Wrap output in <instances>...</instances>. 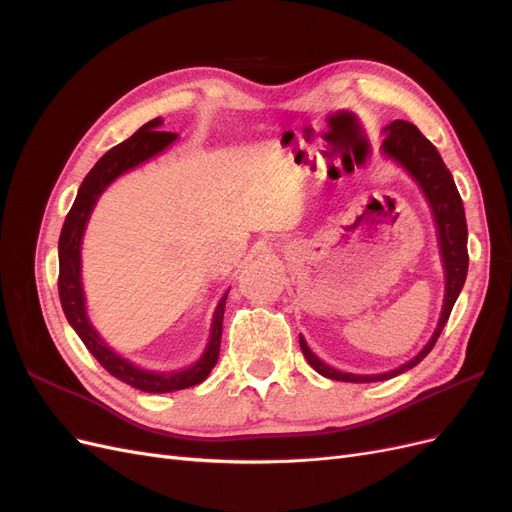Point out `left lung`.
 Wrapping results in <instances>:
<instances>
[{
	"label": "left lung",
	"mask_w": 512,
	"mask_h": 512,
	"mask_svg": "<svg viewBox=\"0 0 512 512\" xmlns=\"http://www.w3.org/2000/svg\"><path fill=\"white\" fill-rule=\"evenodd\" d=\"M382 151L384 156L393 158L397 164L404 166L408 170V175L418 183V188L423 190L427 203L431 207L433 220H436L438 228V241H440V252H442V262H444V277H446V286H444V305H442V314L438 320V327L433 331L431 339L425 344V348L418 352L412 361L404 363L397 369L384 371V374H369V376H359V374H346V371H337L329 367L327 363H322L318 356L309 350L307 342L303 335H299V344L303 350V356L307 363L312 365L320 376L339 380V382H380V380H389L395 378L404 371L412 369L414 365L421 363L425 356L431 352V348L436 346L438 337L444 329V324L453 312V305L459 297V292L466 284V275H468V224H466V213H463V203L461 196L457 192V185L453 181L451 170L446 168L442 162L438 149L433 147L427 138L421 134L416 126H412L410 121H393L391 126L384 128V141H382Z\"/></svg>",
	"instance_id": "left-lung-1"
}]
</instances>
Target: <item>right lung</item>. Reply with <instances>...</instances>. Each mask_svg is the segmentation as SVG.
<instances>
[{
  "instance_id": "1",
  "label": "right lung",
  "mask_w": 512,
  "mask_h": 512,
  "mask_svg": "<svg viewBox=\"0 0 512 512\" xmlns=\"http://www.w3.org/2000/svg\"><path fill=\"white\" fill-rule=\"evenodd\" d=\"M160 126H162L160 117L151 119L141 130L134 132L128 141H123L111 151L104 153V156L96 162V166L91 168L87 177L83 179L79 194L74 198V205L66 215L64 228H61V235H59V284L57 286H59L61 307H64V314L70 322V327L83 339L87 350L96 356L98 363L108 371V374L145 393H173L181 389H190V386L200 384L211 374V369L215 367V363H218V356H220L222 320H224V307L228 297L226 292L220 299L218 307H215L209 344L205 352L200 354L198 361L179 369H145L130 363L128 359L119 356L111 346H106L104 339L98 335L94 327H91V322L87 318L85 294H83V282H81V243H83L89 215L94 211L100 194L119 175L128 173V170L147 162L153 156H158V153H162L170 143L177 141V134L160 132L158 130Z\"/></svg>"
}]
</instances>
